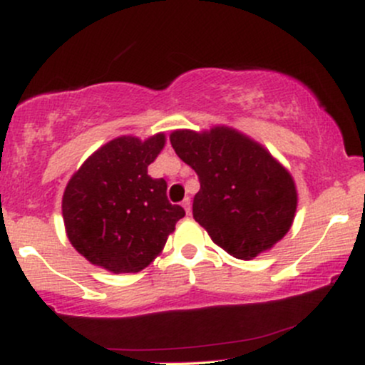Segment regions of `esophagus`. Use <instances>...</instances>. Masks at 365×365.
<instances>
[{
  "label": "esophagus",
  "mask_w": 365,
  "mask_h": 365,
  "mask_svg": "<svg viewBox=\"0 0 365 365\" xmlns=\"http://www.w3.org/2000/svg\"><path fill=\"white\" fill-rule=\"evenodd\" d=\"M182 207L185 209V212H187V215H190V199H188V197H185V199H183V202H182Z\"/></svg>",
  "instance_id": "1"
}]
</instances>
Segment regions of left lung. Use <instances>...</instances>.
Returning a JSON list of instances; mask_svg holds the SVG:
<instances>
[{
    "instance_id": "8db88e82",
    "label": "left lung",
    "mask_w": 365,
    "mask_h": 365,
    "mask_svg": "<svg viewBox=\"0 0 365 365\" xmlns=\"http://www.w3.org/2000/svg\"><path fill=\"white\" fill-rule=\"evenodd\" d=\"M170 142L199 177L194 220L225 252L250 261L290 232L295 180L261 142L226 125L173 130Z\"/></svg>"
}]
</instances>
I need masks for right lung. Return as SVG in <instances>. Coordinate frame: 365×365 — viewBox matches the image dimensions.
I'll return each mask as SVG.
<instances>
[{
	"label": "right lung",
	"instance_id": "obj_1",
	"mask_svg": "<svg viewBox=\"0 0 365 365\" xmlns=\"http://www.w3.org/2000/svg\"><path fill=\"white\" fill-rule=\"evenodd\" d=\"M165 144V132L144 140L116 137L94 150L66 183L65 233L94 266L115 274L139 273L163 252L185 216L166 199L165 180L148 175Z\"/></svg>",
	"mask_w": 365,
	"mask_h": 365
}]
</instances>
